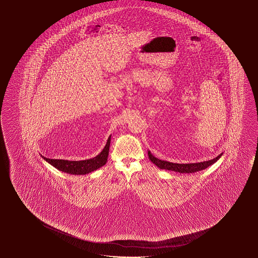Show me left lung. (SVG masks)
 I'll return each mask as SVG.
<instances>
[{"mask_svg": "<svg viewBox=\"0 0 258 258\" xmlns=\"http://www.w3.org/2000/svg\"><path fill=\"white\" fill-rule=\"evenodd\" d=\"M148 157L151 160L153 164L160 168V169L168 170V171H173L176 173H194L202 170L206 169L209 166L215 164L217 161L220 159L223 153L217 156L216 158H213L211 160L204 161V162H200V163H190V164H178V163H172L168 161L161 160L157 157L153 156L151 152L148 150Z\"/></svg>", "mask_w": 258, "mask_h": 258, "instance_id": "obj_1", "label": "left lung"}]
</instances>
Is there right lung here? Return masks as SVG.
<instances>
[{"label": "right lung", "instance_id": "add662e5", "mask_svg": "<svg viewBox=\"0 0 258 258\" xmlns=\"http://www.w3.org/2000/svg\"><path fill=\"white\" fill-rule=\"evenodd\" d=\"M110 138L111 135L107 140V143L102 149V152L97 156H94L93 158H90L86 160L69 161L64 160V159H49L45 156H41L44 160L61 172L69 173V174H75V175H84V174L92 173L93 171L99 169L105 165L108 159V155H109Z\"/></svg>", "mask_w": 258, "mask_h": 258}]
</instances>
